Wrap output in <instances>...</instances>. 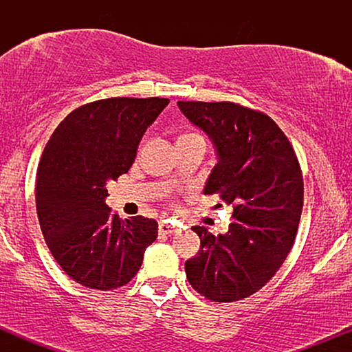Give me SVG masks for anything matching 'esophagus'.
Instances as JSON below:
<instances>
[{"label":"esophagus","instance_id":"obj_1","mask_svg":"<svg viewBox=\"0 0 352 352\" xmlns=\"http://www.w3.org/2000/svg\"><path fill=\"white\" fill-rule=\"evenodd\" d=\"M159 232L162 233V235H173V233L179 232V225L170 223V221H160Z\"/></svg>","mask_w":352,"mask_h":352}]
</instances>
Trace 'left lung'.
Here are the masks:
<instances>
[{"label":"left lung","mask_w":352,"mask_h":352,"mask_svg":"<svg viewBox=\"0 0 352 352\" xmlns=\"http://www.w3.org/2000/svg\"><path fill=\"white\" fill-rule=\"evenodd\" d=\"M212 140L217 164L204 192L233 205L227 233L200 236L197 256L185 261L195 292L232 302L256 293L288 256L302 210V177L288 137L263 112L233 102H177Z\"/></svg>","instance_id":"left-lung-1"}]
</instances>
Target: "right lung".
<instances>
[{
    "instance_id": "right-lung-1",
    "label": "right lung",
    "mask_w": 352,
    "mask_h": 352,
    "mask_svg": "<svg viewBox=\"0 0 352 352\" xmlns=\"http://www.w3.org/2000/svg\"><path fill=\"white\" fill-rule=\"evenodd\" d=\"M170 100L112 98L74 109L47 140L36 173V210L47 248L74 281L116 289L139 272L155 241L153 218L120 220L107 182L132 167L148 125Z\"/></svg>"
}]
</instances>
